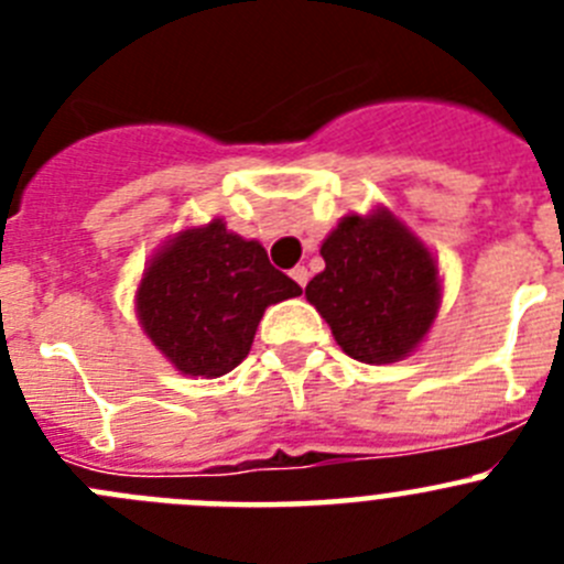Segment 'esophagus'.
Listing matches in <instances>:
<instances>
[{"label":"esophagus","mask_w":564,"mask_h":564,"mask_svg":"<svg viewBox=\"0 0 564 564\" xmlns=\"http://www.w3.org/2000/svg\"><path fill=\"white\" fill-rule=\"evenodd\" d=\"M291 276H293V282H296V285L305 288L307 279H311V273H307L305 265H296V268H291Z\"/></svg>","instance_id":"obj_1"}]
</instances>
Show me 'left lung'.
<instances>
[{
	"label": "left lung",
	"instance_id": "1",
	"mask_svg": "<svg viewBox=\"0 0 564 564\" xmlns=\"http://www.w3.org/2000/svg\"><path fill=\"white\" fill-rule=\"evenodd\" d=\"M322 257L305 296L347 356L390 364L426 336L441 296L435 259L390 214H347Z\"/></svg>",
	"mask_w": 564,
	"mask_h": 564
}]
</instances>
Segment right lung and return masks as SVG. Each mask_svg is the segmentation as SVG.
<instances>
[{"mask_svg":"<svg viewBox=\"0 0 564 564\" xmlns=\"http://www.w3.org/2000/svg\"><path fill=\"white\" fill-rule=\"evenodd\" d=\"M299 293L265 248L214 220L152 259L138 288V316L177 370L217 378L248 356L265 307Z\"/></svg>","mask_w":564,"mask_h":564,"instance_id":"right-lung-1","label":"right lung"}]
</instances>
